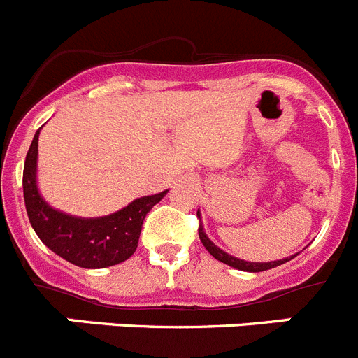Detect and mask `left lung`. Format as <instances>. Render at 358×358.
<instances>
[{"mask_svg": "<svg viewBox=\"0 0 358 358\" xmlns=\"http://www.w3.org/2000/svg\"><path fill=\"white\" fill-rule=\"evenodd\" d=\"M197 217L201 218V211H197ZM199 238H201L202 245L208 249V252H210L213 258H217V260L222 262V264L229 265V267H235V268H238V271H245V273H262V271H268V268H274V267H278V265L287 264V262H290L292 258H296L297 256V252H296V255L287 256V258H281V260H274V262L240 260V258H236V256H231L229 252L222 251V249L218 248V245H215V243L208 238L206 233H204V226H202V222H199Z\"/></svg>", "mask_w": 358, "mask_h": 358, "instance_id": "1", "label": "left lung"}]
</instances>
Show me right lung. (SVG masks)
<instances>
[{
    "instance_id": "add662e5",
    "label": "right lung",
    "mask_w": 358,
    "mask_h": 358,
    "mask_svg": "<svg viewBox=\"0 0 358 358\" xmlns=\"http://www.w3.org/2000/svg\"><path fill=\"white\" fill-rule=\"evenodd\" d=\"M41 129L31 140L23 170L24 206L41 242L66 262L82 268H106L129 260L138 248L145 217L169 189L136 199L106 217L84 218L55 210L44 201L37 186Z\"/></svg>"
}]
</instances>
